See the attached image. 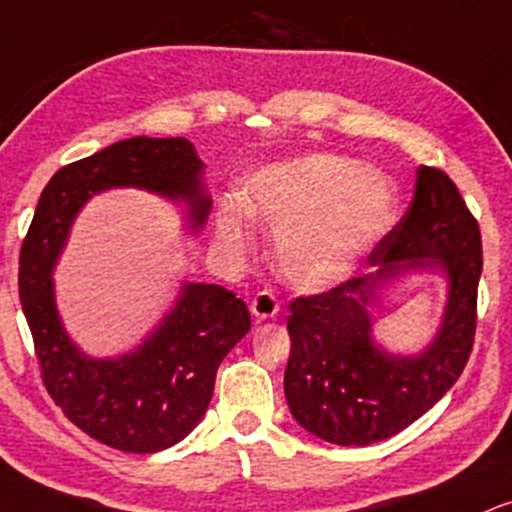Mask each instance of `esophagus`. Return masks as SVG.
Returning <instances> with one entry per match:
<instances>
[{"instance_id": "obj_1", "label": "esophagus", "mask_w": 512, "mask_h": 512, "mask_svg": "<svg viewBox=\"0 0 512 512\" xmlns=\"http://www.w3.org/2000/svg\"><path fill=\"white\" fill-rule=\"evenodd\" d=\"M250 312L255 319H274L279 315V300H276L274 293L269 291H262L255 295V300L250 303Z\"/></svg>"}]
</instances>
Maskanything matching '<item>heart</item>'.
Returning <instances> with one entry per match:
<instances>
[{
    "label": "heart",
    "mask_w": 512,
    "mask_h": 512,
    "mask_svg": "<svg viewBox=\"0 0 512 512\" xmlns=\"http://www.w3.org/2000/svg\"><path fill=\"white\" fill-rule=\"evenodd\" d=\"M236 205L217 209L224 248L250 245L245 217L276 233L274 250L283 279L319 293L355 272L357 264L391 229L398 188L391 176L367 171L357 159L310 155L269 164L248 176Z\"/></svg>",
    "instance_id": "b5f03b06"
}]
</instances>
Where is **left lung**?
I'll return each mask as SVG.
<instances>
[{"label":"left lung","instance_id":"1","mask_svg":"<svg viewBox=\"0 0 512 512\" xmlns=\"http://www.w3.org/2000/svg\"><path fill=\"white\" fill-rule=\"evenodd\" d=\"M367 267L329 293L295 298L288 315V408L300 427L336 446H369L403 432L451 391L467 365L482 236L443 171L417 169L408 212L372 250ZM415 271L444 276L447 305L427 347L391 354L373 338L371 312L386 287Z\"/></svg>","mask_w":512,"mask_h":512}]
</instances>
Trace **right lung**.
<instances>
[{
  "label": "right lung",
  "instance_id": "1",
  "mask_svg": "<svg viewBox=\"0 0 512 512\" xmlns=\"http://www.w3.org/2000/svg\"><path fill=\"white\" fill-rule=\"evenodd\" d=\"M116 188L178 205L193 236L212 212L205 164L186 138L138 135L104 147L59 169L42 190L21 248L18 295L42 381L64 415L119 451L157 453L202 420L221 360L250 331V312L229 288L183 281L169 312L133 350L92 357L73 343L59 315L54 267L80 209Z\"/></svg>",
  "mask_w": 512,
  "mask_h": 512
}]
</instances>
